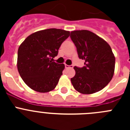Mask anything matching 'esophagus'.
Here are the masks:
<instances>
[{
	"label": "esophagus",
	"instance_id": "1",
	"mask_svg": "<svg viewBox=\"0 0 130 130\" xmlns=\"http://www.w3.org/2000/svg\"><path fill=\"white\" fill-rule=\"evenodd\" d=\"M65 67H66V68H73V65L69 66V65H67V64H65Z\"/></svg>",
	"mask_w": 130,
	"mask_h": 130
}]
</instances>
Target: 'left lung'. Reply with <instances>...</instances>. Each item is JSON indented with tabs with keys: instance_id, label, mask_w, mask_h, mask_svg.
<instances>
[{
	"instance_id": "1",
	"label": "left lung",
	"mask_w": 130,
	"mask_h": 130,
	"mask_svg": "<svg viewBox=\"0 0 130 130\" xmlns=\"http://www.w3.org/2000/svg\"><path fill=\"white\" fill-rule=\"evenodd\" d=\"M70 37L76 46L79 58L85 61L83 68H73L75 75L71 78L72 85L84 94L102 90L114 75L115 57L110 45L87 30L72 31Z\"/></svg>"
}]
</instances>
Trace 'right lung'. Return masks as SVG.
Listing matches in <instances>:
<instances>
[{
    "instance_id": "right-lung-1",
    "label": "right lung",
    "mask_w": 130,
    "mask_h": 130,
    "mask_svg": "<svg viewBox=\"0 0 130 130\" xmlns=\"http://www.w3.org/2000/svg\"><path fill=\"white\" fill-rule=\"evenodd\" d=\"M69 31L49 28L28 36L20 45L18 53V72L31 89L48 92L56 87L65 66L53 62L58 49L69 37Z\"/></svg>"
}]
</instances>
